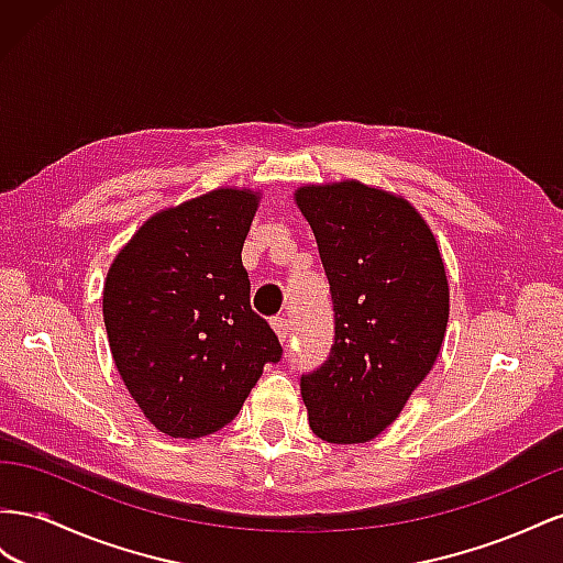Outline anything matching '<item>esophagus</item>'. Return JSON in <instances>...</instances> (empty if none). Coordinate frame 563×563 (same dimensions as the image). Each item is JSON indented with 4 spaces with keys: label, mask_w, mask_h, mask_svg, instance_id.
<instances>
[{
    "label": "esophagus",
    "mask_w": 563,
    "mask_h": 563,
    "mask_svg": "<svg viewBox=\"0 0 563 563\" xmlns=\"http://www.w3.org/2000/svg\"><path fill=\"white\" fill-rule=\"evenodd\" d=\"M271 325H273V330H276L278 340H280L283 344H287V336H290V323H287V318L276 316V318L271 320Z\"/></svg>",
    "instance_id": "34e87169"
}]
</instances>
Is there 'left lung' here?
I'll return each mask as SVG.
<instances>
[{"label": "left lung", "instance_id": "8db88e82", "mask_svg": "<svg viewBox=\"0 0 563 563\" xmlns=\"http://www.w3.org/2000/svg\"><path fill=\"white\" fill-rule=\"evenodd\" d=\"M330 283L334 340L301 375L316 437L365 443L387 429L439 356L448 280L437 240L404 198L358 181L295 192Z\"/></svg>", "mask_w": 563, "mask_h": 563}]
</instances>
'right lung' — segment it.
<instances>
[{
	"instance_id": "1",
	"label": "right lung",
	"mask_w": 563,
	"mask_h": 563,
	"mask_svg": "<svg viewBox=\"0 0 563 563\" xmlns=\"http://www.w3.org/2000/svg\"><path fill=\"white\" fill-rule=\"evenodd\" d=\"M260 198L219 188L151 217L112 262L103 323L124 387L148 422L200 439L243 408L278 334L250 307L243 243Z\"/></svg>"
}]
</instances>
